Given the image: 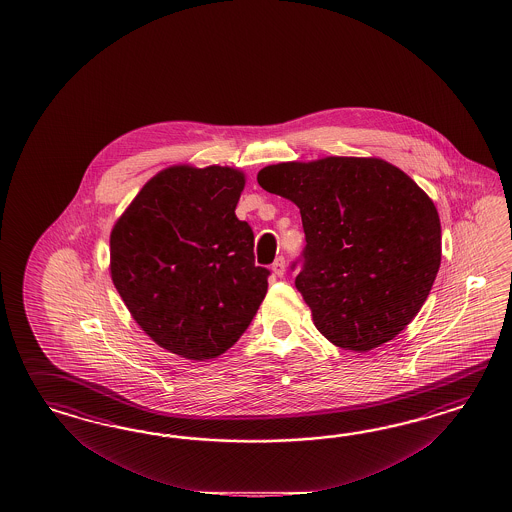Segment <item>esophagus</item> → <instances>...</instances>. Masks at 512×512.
Listing matches in <instances>:
<instances>
[{
  "label": "esophagus",
  "instance_id": "34e87169",
  "mask_svg": "<svg viewBox=\"0 0 512 512\" xmlns=\"http://www.w3.org/2000/svg\"><path fill=\"white\" fill-rule=\"evenodd\" d=\"M272 274L278 276V278H283V274H285V259L283 257H278L272 264Z\"/></svg>",
  "mask_w": 512,
  "mask_h": 512
}]
</instances>
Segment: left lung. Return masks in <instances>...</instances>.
Returning a JSON list of instances; mask_svg holds the SVG:
<instances>
[{
    "label": "left lung",
    "mask_w": 512,
    "mask_h": 512,
    "mask_svg": "<svg viewBox=\"0 0 512 512\" xmlns=\"http://www.w3.org/2000/svg\"><path fill=\"white\" fill-rule=\"evenodd\" d=\"M257 182L300 208L308 244L295 285L326 340L370 351L417 317L441 264V223L415 180L379 157L328 155L268 165Z\"/></svg>",
    "instance_id": "left-lung-1"
}]
</instances>
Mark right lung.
Masks as SVG:
<instances>
[{"label": "right lung", "instance_id": "obj_1", "mask_svg": "<svg viewBox=\"0 0 512 512\" xmlns=\"http://www.w3.org/2000/svg\"><path fill=\"white\" fill-rule=\"evenodd\" d=\"M236 167L172 165L152 176L110 231V278L159 347L189 360L231 349L268 289L253 231L234 210Z\"/></svg>", "mask_w": 512, "mask_h": 512}]
</instances>
